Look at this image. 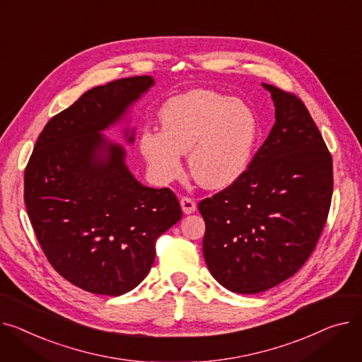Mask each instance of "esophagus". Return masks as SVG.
I'll list each match as a JSON object with an SVG mask.
<instances>
[{"label":"esophagus","instance_id":"obj_1","mask_svg":"<svg viewBox=\"0 0 362 362\" xmlns=\"http://www.w3.org/2000/svg\"><path fill=\"white\" fill-rule=\"evenodd\" d=\"M181 207H182V211L185 215H189L193 214V211L196 210V202L191 199V197H182L181 199Z\"/></svg>","mask_w":362,"mask_h":362}]
</instances>
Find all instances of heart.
Segmentation results:
<instances>
[{
  "label": "heart",
  "mask_w": 362,
  "mask_h": 362,
  "mask_svg": "<svg viewBox=\"0 0 362 362\" xmlns=\"http://www.w3.org/2000/svg\"><path fill=\"white\" fill-rule=\"evenodd\" d=\"M162 132L146 130L141 153L159 182L182 173L189 153L194 180L206 188H225L248 169L260 125L248 105L214 90L196 89L168 99L160 110Z\"/></svg>",
  "instance_id": "heart-1"
}]
</instances>
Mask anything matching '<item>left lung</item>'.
<instances>
[{
    "label": "left lung",
    "instance_id": "obj_1",
    "mask_svg": "<svg viewBox=\"0 0 362 362\" xmlns=\"http://www.w3.org/2000/svg\"><path fill=\"white\" fill-rule=\"evenodd\" d=\"M263 86L276 118L267 139L240 180L199 203L206 264L237 293L267 291L304 266L333 193L332 155L304 102Z\"/></svg>",
    "mask_w": 362,
    "mask_h": 362
}]
</instances>
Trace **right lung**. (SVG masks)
<instances>
[{
    "label": "right lung",
    "instance_id": "right-lung-1",
    "mask_svg": "<svg viewBox=\"0 0 362 362\" xmlns=\"http://www.w3.org/2000/svg\"><path fill=\"white\" fill-rule=\"evenodd\" d=\"M153 83L127 77L83 93L48 121L26 166L25 204L42 250L64 279L92 293L134 289L156 240L182 218L173 191L140 184L124 148L100 134ZM125 137L133 143L134 133Z\"/></svg>",
    "mask_w": 362,
    "mask_h": 362
}]
</instances>
